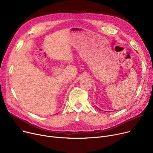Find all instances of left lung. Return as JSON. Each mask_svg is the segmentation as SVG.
<instances>
[{"mask_svg":"<svg viewBox=\"0 0 153 153\" xmlns=\"http://www.w3.org/2000/svg\"><path fill=\"white\" fill-rule=\"evenodd\" d=\"M98 108V109H99V108ZM99 110H100V109H99Z\"/></svg>","mask_w":153,"mask_h":153,"instance_id":"1","label":"left lung"}]
</instances>
